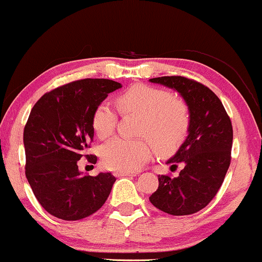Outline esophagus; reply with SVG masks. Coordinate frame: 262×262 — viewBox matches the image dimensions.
I'll return each instance as SVG.
<instances>
[{
	"label": "esophagus",
	"mask_w": 262,
	"mask_h": 262,
	"mask_svg": "<svg viewBox=\"0 0 262 262\" xmlns=\"http://www.w3.org/2000/svg\"><path fill=\"white\" fill-rule=\"evenodd\" d=\"M115 177H134L136 176L135 172H115L114 173Z\"/></svg>",
	"instance_id": "esophagus-1"
}]
</instances>
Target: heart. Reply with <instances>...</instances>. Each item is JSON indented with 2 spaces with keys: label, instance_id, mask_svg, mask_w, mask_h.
<instances>
[{
  "label": "heart",
  "instance_id": "b5f03b06",
  "mask_svg": "<svg viewBox=\"0 0 262 262\" xmlns=\"http://www.w3.org/2000/svg\"><path fill=\"white\" fill-rule=\"evenodd\" d=\"M116 105L123 115L141 117L138 135L152 142L160 157L167 158L180 148L189 134L191 115L183 99L173 97L166 90L136 84L117 96ZM117 124V114L108 104H99L93 114V128L99 139L113 134ZM148 139V140H149ZM146 139H114L101 148L102 165L108 169L133 172L152 154V145Z\"/></svg>",
  "mask_w": 262,
  "mask_h": 262
}]
</instances>
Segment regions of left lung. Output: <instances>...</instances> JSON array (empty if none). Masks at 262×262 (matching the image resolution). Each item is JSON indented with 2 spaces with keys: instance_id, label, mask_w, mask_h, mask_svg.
I'll use <instances>...</instances> for the list:
<instances>
[{
  "instance_id": "1",
  "label": "left lung",
  "mask_w": 262,
  "mask_h": 262,
  "mask_svg": "<svg viewBox=\"0 0 262 262\" xmlns=\"http://www.w3.org/2000/svg\"><path fill=\"white\" fill-rule=\"evenodd\" d=\"M178 91L189 106V135L167 161L183 169L179 176H159L150 203L173 216L191 215L208 205L222 185L229 168L233 146L231 121L220 98L208 86L182 76L149 79Z\"/></svg>"
}]
</instances>
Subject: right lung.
Here are the masks:
<instances>
[{
  "instance_id": "right-lung-1",
  "label": "right lung",
  "mask_w": 262,
  "mask_h": 262,
  "mask_svg": "<svg viewBox=\"0 0 262 262\" xmlns=\"http://www.w3.org/2000/svg\"><path fill=\"white\" fill-rule=\"evenodd\" d=\"M120 88L110 79H80L45 94L33 106L24 130L26 177L36 200L54 217L85 219L109 197L115 177L84 176L77 161L94 139L95 109ZM89 160L96 164L97 158Z\"/></svg>"
}]
</instances>
